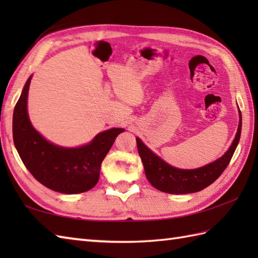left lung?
I'll return each instance as SVG.
<instances>
[{
    "instance_id": "obj_1",
    "label": "left lung",
    "mask_w": 258,
    "mask_h": 258,
    "mask_svg": "<svg viewBox=\"0 0 258 258\" xmlns=\"http://www.w3.org/2000/svg\"><path fill=\"white\" fill-rule=\"evenodd\" d=\"M242 132V114L239 111L237 133L228 151L215 162L195 169H180L169 165L155 155L139 138H136L139 154L143 162L149 182L158 190L169 194H188L204 189L213 184L225 171L231 162Z\"/></svg>"
}]
</instances>
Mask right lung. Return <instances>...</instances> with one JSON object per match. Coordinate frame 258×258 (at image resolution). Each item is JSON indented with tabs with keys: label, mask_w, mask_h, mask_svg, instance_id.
<instances>
[{
	"label": "right lung",
	"mask_w": 258,
	"mask_h": 258,
	"mask_svg": "<svg viewBox=\"0 0 258 258\" xmlns=\"http://www.w3.org/2000/svg\"><path fill=\"white\" fill-rule=\"evenodd\" d=\"M32 76L14 107L13 141L25 167L38 182L63 194H79L94 187L101 164L123 128L97 134L91 143L68 149L46 141L33 127L27 115V94Z\"/></svg>",
	"instance_id": "right-lung-1"
}]
</instances>
